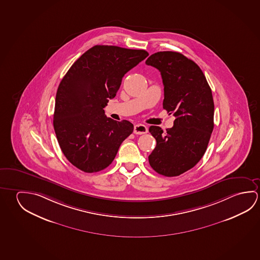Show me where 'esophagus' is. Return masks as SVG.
I'll use <instances>...</instances> for the list:
<instances>
[{"label":"esophagus","instance_id":"1","mask_svg":"<svg viewBox=\"0 0 260 260\" xmlns=\"http://www.w3.org/2000/svg\"><path fill=\"white\" fill-rule=\"evenodd\" d=\"M133 132L135 134H138V135H141V134H145V133L148 132V128H147V126H145L143 124H137L134 126Z\"/></svg>","mask_w":260,"mask_h":260}]
</instances>
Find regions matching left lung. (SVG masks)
<instances>
[{
	"label": "left lung",
	"mask_w": 260,
	"mask_h": 260,
	"mask_svg": "<svg viewBox=\"0 0 260 260\" xmlns=\"http://www.w3.org/2000/svg\"><path fill=\"white\" fill-rule=\"evenodd\" d=\"M146 64L160 72L163 109L176 117L166 132L149 127L157 141L149 165L158 174L176 177L195 166L207 149L214 128L212 92L198 64L179 52L158 51Z\"/></svg>",
	"instance_id": "8db88e82"
}]
</instances>
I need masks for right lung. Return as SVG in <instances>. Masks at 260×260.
<instances>
[{
    "mask_svg": "<svg viewBox=\"0 0 260 260\" xmlns=\"http://www.w3.org/2000/svg\"><path fill=\"white\" fill-rule=\"evenodd\" d=\"M148 56L144 50L95 45L69 69L56 93L53 127L73 166L93 173L113 161L133 124L107 118L103 108L115 97L124 75Z\"/></svg>",
    "mask_w": 260,
    "mask_h": 260,
    "instance_id": "1",
    "label": "right lung"
}]
</instances>
